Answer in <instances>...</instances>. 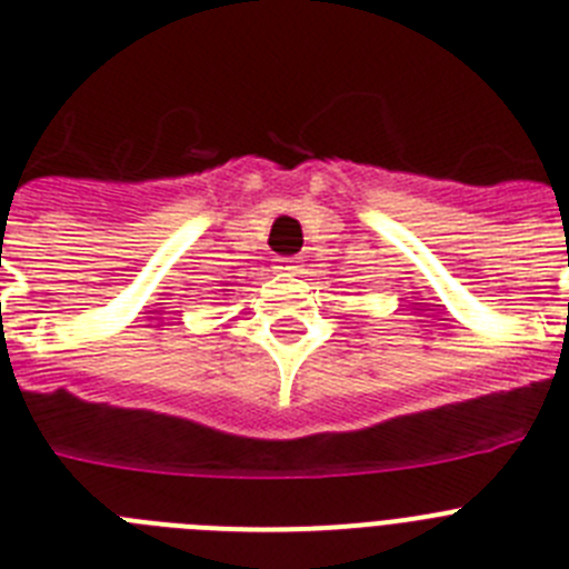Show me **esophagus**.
Segmentation results:
<instances>
[{
  "label": "esophagus",
  "instance_id": "1",
  "mask_svg": "<svg viewBox=\"0 0 569 569\" xmlns=\"http://www.w3.org/2000/svg\"><path fill=\"white\" fill-rule=\"evenodd\" d=\"M281 270H288V273H299L301 261L299 259H281Z\"/></svg>",
  "mask_w": 569,
  "mask_h": 569
}]
</instances>
